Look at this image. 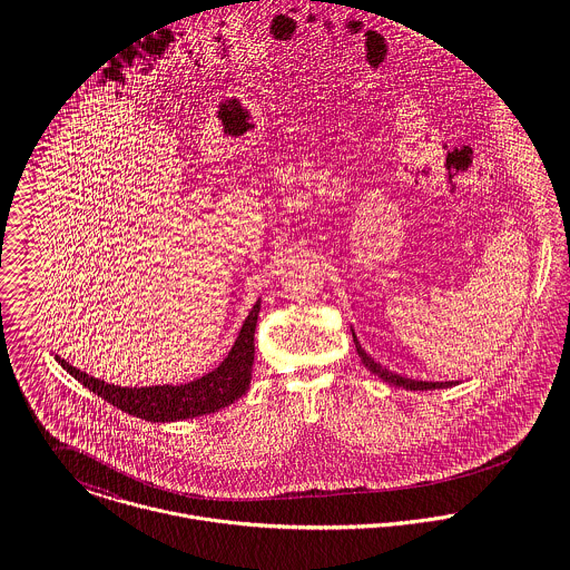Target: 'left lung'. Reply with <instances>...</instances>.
<instances>
[{
  "label": "left lung",
  "instance_id": "obj_1",
  "mask_svg": "<svg viewBox=\"0 0 570 570\" xmlns=\"http://www.w3.org/2000/svg\"><path fill=\"white\" fill-rule=\"evenodd\" d=\"M351 333H353V342H355V351H357V355H360V360H362V364L373 373V375H377L382 382H386V384H391V386H397V389H406V391H436V389H452V386H456L459 382H421V380H410V377H404V375H397V373H393V371H389V368H384L382 364H377L364 348H362V344L357 342V337H355V331L351 328Z\"/></svg>",
  "mask_w": 570,
  "mask_h": 570
}]
</instances>
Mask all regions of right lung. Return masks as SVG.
Listing matches in <instances>:
<instances>
[{
    "mask_svg": "<svg viewBox=\"0 0 570 570\" xmlns=\"http://www.w3.org/2000/svg\"><path fill=\"white\" fill-rule=\"evenodd\" d=\"M258 312H261V298L249 309L233 348L228 351V355L217 368H213L210 373L193 382L177 384V386H170V384L134 386V389L116 386L82 373L59 355H55V360L94 395L134 416H140L154 423L193 419V416L210 414L235 404L249 389L252 364H254V328H256Z\"/></svg>",
    "mask_w": 570,
    "mask_h": 570,
    "instance_id": "right-lung-1",
    "label": "right lung"
}]
</instances>
